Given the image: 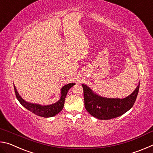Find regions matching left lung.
Listing matches in <instances>:
<instances>
[{
    "label": "left lung",
    "instance_id": "left-lung-1",
    "mask_svg": "<svg viewBox=\"0 0 153 153\" xmlns=\"http://www.w3.org/2000/svg\"><path fill=\"white\" fill-rule=\"evenodd\" d=\"M84 98L85 108L90 115L98 120H111L123 115L133 107L139 91L140 84L136 90L123 99L107 98L94 94L92 90L84 84Z\"/></svg>",
    "mask_w": 153,
    "mask_h": 153
}]
</instances>
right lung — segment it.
<instances>
[{
	"label": "right lung",
	"instance_id": "obj_1",
	"mask_svg": "<svg viewBox=\"0 0 153 153\" xmlns=\"http://www.w3.org/2000/svg\"><path fill=\"white\" fill-rule=\"evenodd\" d=\"M74 85H75L74 83H71V84H68L65 85V86H64L61 88V96L60 100L56 103L46 106H42L37 104H32V103H29L26 102L20 97L15 86L14 90L17 100H19L21 105L24 106L25 108H26L27 109L32 111L33 113L36 114V115L40 116V117H51L56 115V114H58L62 109H63L65 103V100L67 92H68V90L70 89Z\"/></svg>",
	"mask_w": 153,
	"mask_h": 153
}]
</instances>
